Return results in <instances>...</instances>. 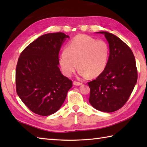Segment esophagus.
<instances>
[{"label":"esophagus","mask_w":147,"mask_h":147,"mask_svg":"<svg viewBox=\"0 0 147 147\" xmlns=\"http://www.w3.org/2000/svg\"><path fill=\"white\" fill-rule=\"evenodd\" d=\"M73 85H76V86H80V85H82V83L78 82H76V81H74V82H73Z\"/></svg>","instance_id":"1"}]
</instances>
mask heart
Wrapping results in <instances>:
<instances>
[{"mask_svg": "<svg viewBox=\"0 0 147 147\" xmlns=\"http://www.w3.org/2000/svg\"><path fill=\"white\" fill-rule=\"evenodd\" d=\"M109 57L107 43L86 35H78L69 42L59 57V65L65 76H71L77 69L82 78L97 77L107 67Z\"/></svg>", "mask_w": 147, "mask_h": 147, "instance_id": "b5f03b06", "label": "heart"}]
</instances>
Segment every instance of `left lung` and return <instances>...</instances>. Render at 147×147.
Listing matches in <instances>:
<instances>
[{
	"instance_id": "obj_1",
	"label": "left lung",
	"mask_w": 147,
	"mask_h": 147,
	"mask_svg": "<svg viewBox=\"0 0 147 147\" xmlns=\"http://www.w3.org/2000/svg\"><path fill=\"white\" fill-rule=\"evenodd\" d=\"M104 34L109 45V57L104 72L88 82L89 102L96 110L112 112L126 104L138 78L135 56L123 40L107 32Z\"/></svg>"
}]
</instances>
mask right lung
<instances>
[{
    "instance_id": "obj_1",
    "label": "right lung",
    "mask_w": 147,
    "mask_h": 147,
    "mask_svg": "<svg viewBox=\"0 0 147 147\" xmlns=\"http://www.w3.org/2000/svg\"><path fill=\"white\" fill-rule=\"evenodd\" d=\"M69 36L64 33L38 37L21 53L16 69L18 96L34 113H55L66 98L72 81L62 75L58 65L62 43Z\"/></svg>"
}]
</instances>
